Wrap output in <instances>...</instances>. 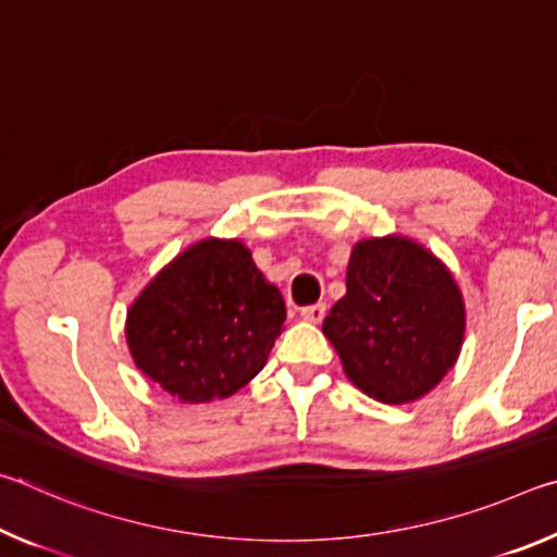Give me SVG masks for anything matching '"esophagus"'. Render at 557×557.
I'll return each mask as SVG.
<instances>
[{
	"label": "esophagus",
	"mask_w": 557,
	"mask_h": 557,
	"mask_svg": "<svg viewBox=\"0 0 557 557\" xmlns=\"http://www.w3.org/2000/svg\"><path fill=\"white\" fill-rule=\"evenodd\" d=\"M299 314H301V319H305V322L319 324L324 319V314H326V305H324V301H319V305H309V307L301 309Z\"/></svg>",
	"instance_id": "obj_1"
}]
</instances>
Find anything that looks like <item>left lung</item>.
Wrapping results in <instances>:
<instances>
[{
    "label": "left lung",
    "mask_w": 557,
    "mask_h": 557,
    "mask_svg": "<svg viewBox=\"0 0 557 557\" xmlns=\"http://www.w3.org/2000/svg\"><path fill=\"white\" fill-rule=\"evenodd\" d=\"M356 388L381 403L430 393L455 366L465 301L455 277L422 245L400 235L356 243L346 295L324 319Z\"/></svg>",
    "instance_id": "left-lung-1"
}]
</instances>
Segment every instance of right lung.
Here are the masks:
<instances>
[{
    "label": "right lung",
    "instance_id": "right-lung-1",
    "mask_svg": "<svg viewBox=\"0 0 557 557\" xmlns=\"http://www.w3.org/2000/svg\"><path fill=\"white\" fill-rule=\"evenodd\" d=\"M285 299L238 240H201L164 268L127 314L137 369L182 403L228 398L262 371Z\"/></svg>",
    "mask_w": 557,
    "mask_h": 557
}]
</instances>
